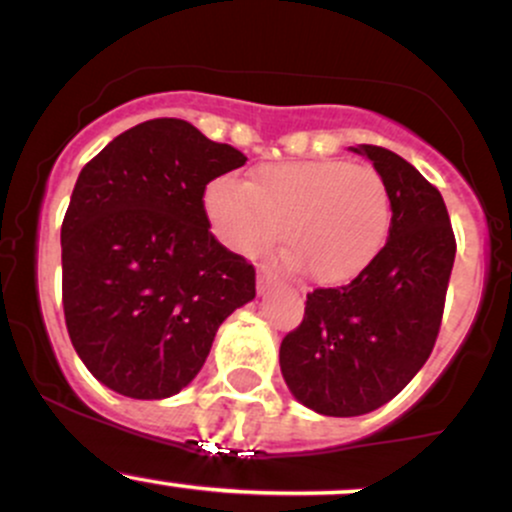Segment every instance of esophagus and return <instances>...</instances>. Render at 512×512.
I'll use <instances>...</instances> for the list:
<instances>
[{"label": "esophagus", "instance_id": "obj_1", "mask_svg": "<svg viewBox=\"0 0 512 512\" xmlns=\"http://www.w3.org/2000/svg\"><path fill=\"white\" fill-rule=\"evenodd\" d=\"M272 281H274V274L269 272V269L262 267L260 272H257V289H260V291H267Z\"/></svg>", "mask_w": 512, "mask_h": 512}]
</instances>
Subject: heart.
<instances>
[{
    "label": "heart",
    "instance_id": "heart-1",
    "mask_svg": "<svg viewBox=\"0 0 512 512\" xmlns=\"http://www.w3.org/2000/svg\"><path fill=\"white\" fill-rule=\"evenodd\" d=\"M204 207L216 236L236 252L276 238L286 262L317 284H346L366 272L392 228V192L380 170L342 158L264 163L245 180L219 178Z\"/></svg>",
    "mask_w": 512,
    "mask_h": 512
}]
</instances>
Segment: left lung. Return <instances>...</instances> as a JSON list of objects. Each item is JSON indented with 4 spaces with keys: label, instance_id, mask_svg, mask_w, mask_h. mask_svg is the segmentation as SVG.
I'll return each instance as SVG.
<instances>
[{
    "label": "left lung",
    "instance_id": "8db88e82",
    "mask_svg": "<svg viewBox=\"0 0 512 512\" xmlns=\"http://www.w3.org/2000/svg\"><path fill=\"white\" fill-rule=\"evenodd\" d=\"M392 192V228L366 272L315 289L284 337L281 373L298 402L325 416H361L397 397L436 346L455 262L438 187L402 156L358 144Z\"/></svg>",
    "mask_w": 512,
    "mask_h": 512
}]
</instances>
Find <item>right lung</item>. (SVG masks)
Masks as SVG:
<instances>
[{"label":"right lung","mask_w":512,"mask_h":512,"mask_svg":"<svg viewBox=\"0 0 512 512\" xmlns=\"http://www.w3.org/2000/svg\"><path fill=\"white\" fill-rule=\"evenodd\" d=\"M190 122L156 117L86 163L62 221V305L93 378L134 399L180 392L216 330L255 298V267L209 231L204 190L245 166Z\"/></svg>","instance_id":"obj_1"}]
</instances>
